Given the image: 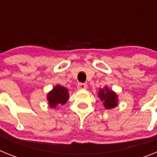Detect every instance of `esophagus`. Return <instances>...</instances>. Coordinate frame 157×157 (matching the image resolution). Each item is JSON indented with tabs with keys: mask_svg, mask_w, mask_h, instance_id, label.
Here are the masks:
<instances>
[{
	"mask_svg": "<svg viewBox=\"0 0 157 157\" xmlns=\"http://www.w3.org/2000/svg\"><path fill=\"white\" fill-rule=\"evenodd\" d=\"M87 88V85L86 83H78V90H86Z\"/></svg>",
	"mask_w": 157,
	"mask_h": 157,
	"instance_id": "esophagus-1",
	"label": "esophagus"
}]
</instances>
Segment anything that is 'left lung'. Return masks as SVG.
<instances>
[{"label":"left lung","mask_w":157,"mask_h":157,"mask_svg":"<svg viewBox=\"0 0 157 157\" xmlns=\"http://www.w3.org/2000/svg\"><path fill=\"white\" fill-rule=\"evenodd\" d=\"M101 101L106 109H113L118 105V96L114 91L111 90L107 86L104 89H100L98 93Z\"/></svg>","instance_id":"obj_1"}]
</instances>
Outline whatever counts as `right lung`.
I'll use <instances>...</instances> for the list:
<instances>
[{"label": "right lung", "mask_w": 157, "mask_h": 157, "mask_svg": "<svg viewBox=\"0 0 157 157\" xmlns=\"http://www.w3.org/2000/svg\"><path fill=\"white\" fill-rule=\"evenodd\" d=\"M68 98V90L59 85H56L47 95L48 105L54 109L59 105H64Z\"/></svg>", "instance_id": "add662e5"}]
</instances>
